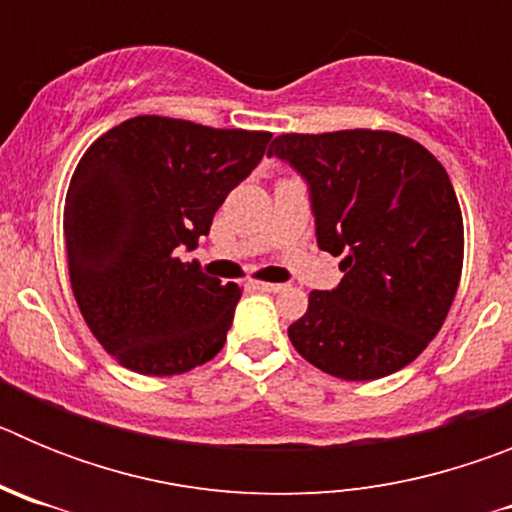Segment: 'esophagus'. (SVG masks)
I'll use <instances>...</instances> for the list:
<instances>
[{"label":"esophagus","instance_id":"obj_1","mask_svg":"<svg viewBox=\"0 0 512 512\" xmlns=\"http://www.w3.org/2000/svg\"><path fill=\"white\" fill-rule=\"evenodd\" d=\"M253 289H259V292H269V295H277L282 292L284 284H271V282H253Z\"/></svg>","mask_w":512,"mask_h":512}]
</instances>
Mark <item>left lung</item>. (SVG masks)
<instances>
[{
  "mask_svg": "<svg viewBox=\"0 0 512 512\" xmlns=\"http://www.w3.org/2000/svg\"><path fill=\"white\" fill-rule=\"evenodd\" d=\"M269 156L305 179L318 246L343 256L341 284L310 292L289 325L292 346L348 382L400 372L436 338L459 287L464 225L446 169L387 130L287 133Z\"/></svg>",
  "mask_w": 512,
  "mask_h": 512,
  "instance_id": "obj_1",
  "label": "left lung"
}]
</instances>
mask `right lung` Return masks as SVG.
Wrapping results in <instances>:
<instances>
[{
    "label": "right lung",
    "mask_w": 512,
    "mask_h": 512,
    "mask_svg": "<svg viewBox=\"0 0 512 512\" xmlns=\"http://www.w3.org/2000/svg\"><path fill=\"white\" fill-rule=\"evenodd\" d=\"M269 140L140 115L84 153L63 210L71 289L94 338L125 369L171 377L223 348L241 287L179 256L210 233Z\"/></svg>",
    "instance_id": "add662e5"
}]
</instances>
